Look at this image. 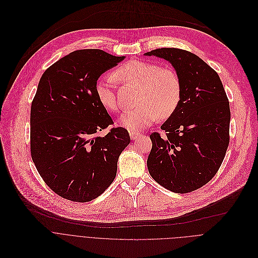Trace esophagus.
<instances>
[{
	"instance_id": "1",
	"label": "esophagus",
	"mask_w": 258,
	"mask_h": 258,
	"mask_svg": "<svg viewBox=\"0 0 258 258\" xmlns=\"http://www.w3.org/2000/svg\"><path fill=\"white\" fill-rule=\"evenodd\" d=\"M129 134H130L131 139H133V140H136V139H138L141 136V134L138 133V132H130Z\"/></svg>"
}]
</instances>
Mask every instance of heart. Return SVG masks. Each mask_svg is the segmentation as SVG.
Masks as SVG:
<instances>
[{"mask_svg":"<svg viewBox=\"0 0 258 258\" xmlns=\"http://www.w3.org/2000/svg\"><path fill=\"white\" fill-rule=\"evenodd\" d=\"M114 78L125 84L138 87L136 108L126 111L119 118V124L129 130H140L157 118L167 119L177 110L181 94V80L175 70L159 65L130 60L113 72ZM116 85L112 78H100L95 83V94L107 110L115 112L118 102Z\"/></svg>","mask_w":258,"mask_h":258,"instance_id":"b5f03b06","label":"heart"}]
</instances>
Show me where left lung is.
I'll list each match as a JSON object with an SVG mask.
<instances>
[{"label":"left lung","instance_id":"left-lung-1","mask_svg":"<svg viewBox=\"0 0 258 258\" xmlns=\"http://www.w3.org/2000/svg\"><path fill=\"white\" fill-rule=\"evenodd\" d=\"M169 61L182 85L180 104L161 126L164 136L149 135L150 176L176 193L192 192L219 171L230 142V105L218 73L188 50L162 47L148 51Z\"/></svg>","mask_w":258,"mask_h":258}]
</instances>
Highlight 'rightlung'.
Here are the masks:
<instances>
[{
    "mask_svg": "<svg viewBox=\"0 0 258 258\" xmlns=\"http://www.w3.org/2000/svg\"><path fill=\"white\" fill-rule=\"evenodd\" d=\"M101 49H79L42 74L30 110V152L44 183L61 197L87 202L113 183L128 131L114 122L96 94L99 76L124 60Z\"/></svg>",
    "mask_w": 258,
    "mask_h": 258,
    "instance_id": "1",
    "label": "right lung"
}]
</instances>
